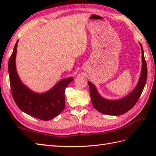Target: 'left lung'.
<instances>
[{
	"label": "left lung",
	"mask_w": 156,
	"mask_h": 156,
	"mask_svg": "<svg viewBox=\"0 0 156 156\" xmlns=\"http://www.w3.org/2000/svg\"><path fill=\"white\" fill-rule=\"evenodd\" d=\"M142 54V68L141 75L137 84L132 92L126 97L117 100H108L101 96L95 86L88 81L90 88L92 103L94 107L101 113L109 115L118 116L127 112L136 103L144 90L146 83L147 76V68L146 62L145 60L144 49L140 44Z\"/></svg>",
	"instance_id": "8db88e82"
}]
</instances>
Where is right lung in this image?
Listing matches in <instances>:
<instances>
[{"mask_svg":"<svg viewBox=\"0 0 156 156\" xmlns=\"http://www.w3.org/2000/svg\"><path fill=\"white\" fill-rule=\"evenodd\" d=\"M18 41L16 42L8 65L13 99L18 107L26 114L41 120H50L64 110L65 89L74 78L69 77L62 79L51 89L44 93L32 91L23 84L16 72L15 60Z\"/></svg>","mask_w":156,"mask_h":156,"instance_id":"right-lung-1","label":"right lung"}]
</instances>
